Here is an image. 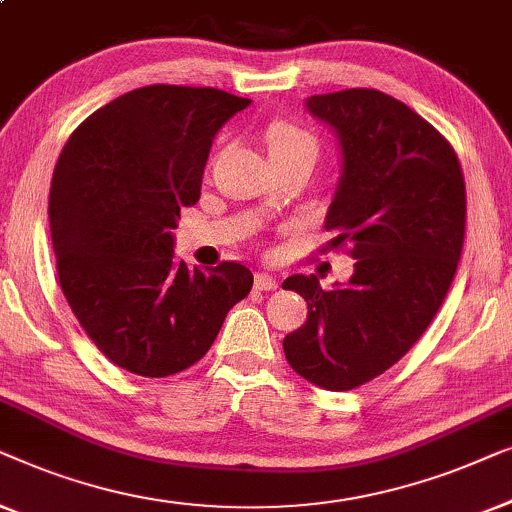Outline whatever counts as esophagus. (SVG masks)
I'll return each mask as SVG.
<instances>
[{"label": "esophagus", "mask_w": 512, "mask_h": 512, "mask_svg": "<svg viewBox=\"0 0 512 512\" xmlns=\"http://www.w3.org/2000/svg\"><path fill=\"white\" fill-rule=\"evenodd\" d=\"M278 287V280L276 276H271V273H255V290H276Z\"/></svg>", "instance_id": "1"}]
</instances>
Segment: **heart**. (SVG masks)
I'll return each instance as SVG.
<instances>
[{"mask_svg": "<svg viewBox=\"0 0 512 512\" xmlns=\"http://www.w3.org/2000/svg\"><path fill=\"white\" fill-rule=\"evenodd\" d=\"M271 153H294V150H315L313 136L304 127L287 120H273L266 129Z\"/></svg>", "mask_w": 512, "mask_h": 512, "instance_id": "heart-1", "label": "heart"}]
</instances>
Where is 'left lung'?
<instances>
[{"instance_id": "obj_1", "label": "left lung", "mask_w": 512, "mask_h": 512, "mask_svg": "<svg viewBox=\"0 0 512 512\" xmlns=\"http://www.w3.org/2000/svg\"><path fill=\"white\" fill-rule=\"evenodd\" d=\"M306 109L338 136L343 167L325 229L357 262L334 290L313 273L285 280L308 320L283 350L308 383L345 392L397 364L434 320L462 255L466 187L448 139L385 92L313 95Z\"/></svg>"}]
</instances>
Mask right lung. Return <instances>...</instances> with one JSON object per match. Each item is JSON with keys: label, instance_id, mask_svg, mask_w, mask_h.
<instances>
[{"label": "right lung", "instance_id": "1", "mask_svg": "<svg viewBox=\"0 0 512 512\" xmlns=\"http://www.w3.org/2000/svg\"><path fill=\"white\" fill-rule=\"evenodd\" d=\"M246 106L218 88L146 85L85 118L62 148L48 197L57 278L120 369H190L253 287L239 262L190 271L171 234L199 201L213 136Z\"/></svg>", "mask_w": 512, "mask_h": 512}]
</instances>
